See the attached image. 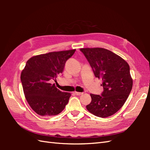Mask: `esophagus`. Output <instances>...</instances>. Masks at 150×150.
I'll list each match as a JSON object with an SVG mask.
<instances>
[{"label":"esophagus","mask_w":150,"mask_h":150,"mask_svg":"<svg viewBox=\"0 0 150 150\" xmlns=\"http://www.w3.org/2000/svg\"><path fill=\"white\" fill-rule=\"evenodd\" d=\"M75 94L76 95H81L82 94V92H77V91H75Z\"/></svg>","instance_id":"1"}]
</instances>
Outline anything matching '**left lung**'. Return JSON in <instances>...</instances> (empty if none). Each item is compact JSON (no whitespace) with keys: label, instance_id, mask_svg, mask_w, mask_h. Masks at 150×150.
Listing matches in <instances>:
<instances>
[{"label":"left lung","instance_id":"left-lung-1","mask_svg":"<svg viewBox=\"0 0 150 150\" xmlns=\"http://www.w3.org/2000/svg\"><path fill=\"white\" fill-rule=\"evenodd\" d=\"M95 77L101 79L103 91L100 95L90 94L91 102L87 110L94 115L105 118L119 111L125 103L133 86L130 68L119 55L100 47L82 48Z\"/></svg>","mask_w":150,"mask_h":150}]
</instances>
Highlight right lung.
Masks as SVG:
<instances>
[{
	"label": "right lung",
	"mask_w": 150,
	"mask_h": 150,
	"mask_svg": "<svg viewBox=\"0 0 150 150\" xmlns=\"http://www.w3.org/2000/svg\"><path fill=\"white\" fill-rule=\"evenodd\" d=\"M75 50L50 52L31 57L21 75L24 93L33 110L41 116L59 114L68 103L71 93L52 84L64 69L65 64Z\"/></svg>",
	"instance_id": "right-lung-1"
}]
</instances>
